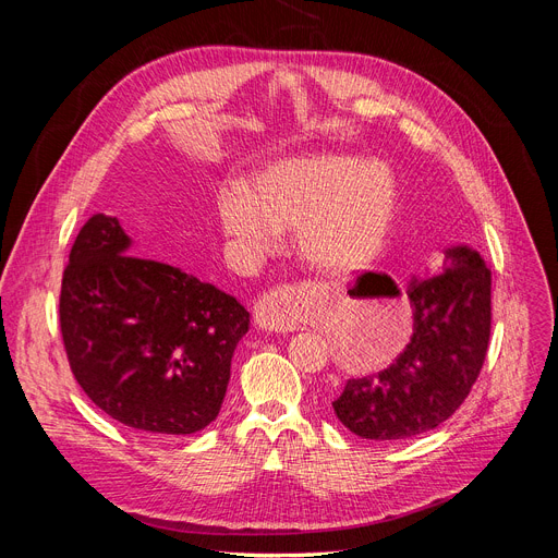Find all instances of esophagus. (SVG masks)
I'll list each match as a JSON object with an SVG mask.
<instances>
[{
  "mask_svg": "<svg viewBox=\"0 0 558 558\" xmlns=\"http://www.w3.org/2000/svg\"><path fill=\"white\" fill-rule=\"evenodd\" d=\"M255 324L269 332H289L296 330V316L291 307V291L287 287H278L262 296L255 305Z\"/></svg>",
  "mask_w": 558,
  "mask_h": 558,
  "instance_id": "34e87169",
  "label": "esophagus"
}]
</instances>
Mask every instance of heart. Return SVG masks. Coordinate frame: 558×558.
Wrapping results in <instances>:
<instances>
[{"label":"heart","mask_w":558,"mask_h":558,"mask_svg":"<svg viewBox=\"0 0 558 558\" xmlns=\"http://www.w3.org/2000/svg\"><path fill=\"white\" fill-rule=\"evenodd\" d=\"M398 215V185L379 162L310 156L280 162L217 201L221 230L246 253L276 248L278 232L296 228L301 255L324 271H350L373 262L389 242Z\"/></svg>","instance_id":"b5f03b06"}]
</instances>
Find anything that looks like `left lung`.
<instances>
[{
    "instance_id": "left-lung-1",
    "label": "left lung",
    "mask_w": 558,
    "mask_h": 558,
    "mask_svg": "<svg viewBox=\"0 0 558 558\" xmlns=\"http://www.w3.org/2000/svg\"><path fill=\"white\" fill-rule=\"evenodd\" d=\"M414 332L391 366L348 379L332 409L371 441H402L448 421L477 383L490 339V271L477 251L452 246L444 271L412 280Z\"/></svg>"
}]
</instances>
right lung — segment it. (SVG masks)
<instances>
[{"instance_id": "obj_1", "label": "right lung", "mask_w": 558, "mask_h": 558, "mask_svg": "<svg viewBox=\"0 0 558 558\" xmlns=\"http://www.w3.org/2000/svg\"><path fill=\"white\" fill-rule=\"evenodd\" d=\"M58 318L78 387L137 432L194 434L223 402L248 312L173 264L131 253L120 219L93 215L63 271Z\"/></svg>"}]
</instances>
